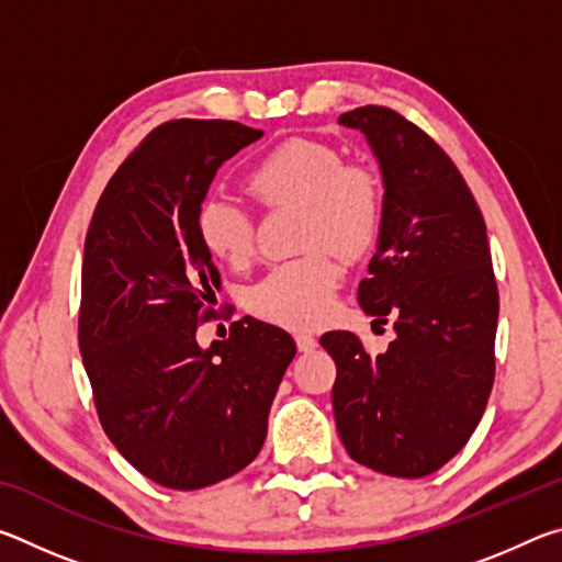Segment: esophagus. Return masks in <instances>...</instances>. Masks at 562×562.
<instances>
[{
    "instance_id": "obj_1",
    "label": "esophagus",
    "mask_w": 562,
    "mask_h": 562,
    "mask_svg": "<svg viewBox=\"0 0 562 562\" xmlns=\"http://www.w3.org/2000/svg\"><path fill=\"white\" fill-rule=\"evenodd\" d=\"M294 341H297V349L304 351V355H307V351H312V349L317 347V339L312 337V335H307V331H297V335H294Z\"/></svg>"
}]
</instances>
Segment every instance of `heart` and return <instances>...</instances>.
<instances>
[{
  "instance_id": "b5f03b06",
  "label": "heart",
  "mask_w": 562,
  "mask_h": 562,
  "mask_svg": "<svg viewBox=\"0 0 562 562\" xmlns=\"http://www.w3.org/2000/svg\"><path fill=\"white\" fill-rule=\"evenodd\" d=\"M245 190L268 211L300 207V245L310 247L252 284L247 307L272 325H319L341 282V268L328 247L347 260H361L374 250L384 225L382 178L361 160H345V154L325 140L288 138L247 170ZM195 235L203 250L225 268L243 270L252 260V217L227 198L201 203Z\"/></svg>"
}]
</instances>
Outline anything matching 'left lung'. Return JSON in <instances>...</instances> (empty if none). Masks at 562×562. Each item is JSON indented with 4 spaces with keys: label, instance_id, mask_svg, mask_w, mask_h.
<instances>
[{
    "label": "left lung",
    "instance_id": "obj_1",
    "mask_svg": "<svg viewBox=\"0 0 562 562\" xmlns=\"http://www.w3.org/2000/svg\"><path fill=\"white\" fill-rule=\"evenodd\" d=\"M339 123L364 133L382 166L384 225L359 304L394 319L396 339L372 357L351 331L322 335L337 364V431L357 463L422 479L471 439L496 376L486 223L453 160L402 113L359 106Z\"/></svg>",
    "mask_w": 562,
    "mask_h": 562
}]
</instances>
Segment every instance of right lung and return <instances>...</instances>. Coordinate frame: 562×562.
Returning a JSON list of instances; mask_svg holds the SVG:
<instances>
[{
  "instance_id": "add662e5",
  "label": "right lung",
  "mask_w": 562,
  "mask_h": 562,
  "mask_svg": "<svg viewBox=\"0 0 562 562\" xmlns=\"http://www.w3.org/2000/svg\"><path fill=\"white\" fill-rule=\"evenodd\" d=\"M260 136L237 121L160 123L111 176L83 243L79 349L99 422L166 488L213 486L260 453L297 351L252 317L211 349L195 339L221 288L195 213L215 170Z\"/></svg>"
}]
</instances>
